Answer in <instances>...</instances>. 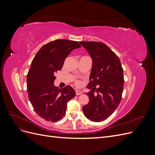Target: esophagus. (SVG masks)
Masks as SVG:
<instances>
[{
    "instance_id": "34e87169",
    "label": "esophagus",
    "mask_w": 155,
    "mask_h": 155,
    "mask_svg": "<svg viewBox=\"0 0 155 155\" xmlns=\"http://www.w3.org/2000/svg\"><path fill=\"white\" fill-rule=\"evenodd\" d=\"M82 94L81 91H80V90H76V94L77 96L80 95V94Z\"/></svg>"
}]
</instances>
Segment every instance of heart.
Here are the masks:
<instances>
[{
	"label": "heart",
	"mask_w": 155,
	"mask_h": 155,
	"mask_svg": "<svg viewBox=\"0 0 155 155\" xmlns=\"http://www.w3.org/2000/svg\"><path fill=\"white\" fill-rule=\"evenodd\" d=\"M78 84H79V83H78Z\"/></svg>",
	"instance_id": "1"
}]
</instances>
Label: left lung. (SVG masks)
Wrapping results in <instances>:
<instances>
[{
  "label": "left lung",
  "instance_id": "1",
  "mask_svg": "<svg viewBox=\"0 0 155 155\" xmlns=\"http://www.w3.org/2000/svg\"><path fill=\"white\" fill-rule=\"evenodd\" d=\"M92 59L90 82L87 87L96 90L87 93L89 102L83 106V112L88 119L100 122L113 113L121 100L124 89V70L120 60L104 43L79 42Z\"/></svg>",
  "mask_w": 155,
  "mask_h": 155
}]
</instances>
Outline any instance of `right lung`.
Instances as JSON below:
<instances>
[{
    "label": "right lung",
    "mask_w": 155,
    "mask_h": 155,
    "mask_svg": "<svg viewBox=\"0 0 155 155\" xmlns=\"http://www.w3.org/2000/svg\"><path fill=\"white\" fill-rule=\"evenodd\" d=\"M81 47L77 41L58 39L46 44L33 59L27 75L28 98L41 118L54 122L61 119L69 100L76 96L70 86L59 89L54 85L55 73L62 68L71 51Z\"/></svg>",
    "instance_id": "obj_1"
}]
</instances>
